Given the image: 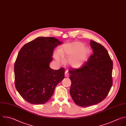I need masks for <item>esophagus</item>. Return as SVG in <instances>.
Masks as SVG:
<instances>
[{"label": "esophagus", "instance_id": "obj_1", "mask_svg": "<svg viewBox=\"0 0 126 126\" xmlns=\"http://www.w3.org/2000/svg\"><path fill=\"white\" fill-rule=\"evenodd\" d=\"M69 76V75L68 73L67 72V71L65 72V77H68Z\"/></svg>", "mask_w": 126, "mask_h": 126}]
</instances>
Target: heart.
<instances>
[{
  "instance_id": "1",
  "label": "heart",
  "mask_w": 126,
  "mask_h": 126,
  "mask_svg": "<svg viewBox=\"0 0 126 126\" xmlns=\"http://www.w3.org/2000/svg\"><path fill=\"white\" fill-rule=\"evenodd\" d=\"M84 47V45L79 42L67 44L55 52L54 56L58 61L62 60V56L70 57L69 64L75 68H79L84 63L89 53L88 49Z\"/></svg>"
}]
</instances>
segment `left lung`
<instances>
[{
	"mask_svg": "<svg viewBox=\"0 0 126 126\" xmlns=\"http://www.w3.org/2000/svg\"><path fill=\"white\" fill-rule=\"evenodd\" d=\"M93 54L79 69L69 71L70 94L74 102L81 107L97 104L103 100L112 87L113 62L101 45L91 40Z\"/></svg>",
	"mask_w": 126,
	"mask_h": 126,
	"instance_id": "1",
	"label": "left lung"
}]
</instances>
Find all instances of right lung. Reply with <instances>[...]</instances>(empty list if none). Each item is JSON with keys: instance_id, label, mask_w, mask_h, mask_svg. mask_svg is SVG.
<instances>
[{"instance_id": "obj_1", "label": "right lung", "mask_w": 126, "mask_h": 126, "mask_svg": "<svg viewBox=\"0 0 126 126\" xmlns=\"http://www.w3.org/2000/svg\"><path fill=\"white\" fill-rule=\"evenodd\" d=\"M62 42L53 37H38L20 49L14 65L15 85L20 95L34 104L46 103L64 79L65 69L50 68L53 51Z\"/></svg>"}]
</instances>
